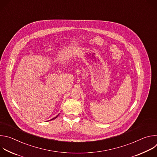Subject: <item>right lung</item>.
<instances>
[{
	"label": "right lung",
	"mask_w": 157,
	"mask_h": 157,
	"mask_svg": "<svg viewBox=\"0 0 157 157\" xmlns=\"http://www.w3.org/2000/svg\"><path fill=\"white\" fill-rule=\"evenodd\" d=\"M58 117V116H56V117H54V118H53V119H51V120H50V121H52V120H53V119H56V117Z\"/></svg>",
	"instance_id": "add662e5"
}]
</instances>
